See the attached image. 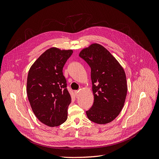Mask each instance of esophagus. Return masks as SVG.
<instances>
[{
    "instance_id": "1",
    "label": "esophagus",
    "mask_w": 159,
    "mask_h": 159,
    "mask_svg": "<svg viewBox=\"0 0 159 159\" xmlns=\"http://www.w3.org/2000/svg\"><path fill=\"white\" fill-rule=\"evenodd\" d=\"M75 96L76 98L78 97L79 96V91H75Z\"/></svg>"
}]
</instances>
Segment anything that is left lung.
Masks as SVG:
<instances>
[{
    "label": "left lung",
    "mask_w": 159,
    "mask_h": 159,
    "mask_svg": "<svg viewBox=\"0 0 159 159\" xmlns=\"http://www.w3.org/2000/svg\"><path fill=\"white\" fill-rule=\"evenodd\" d=\"M79 56L91 68L94 102L86 115L98 124L110 123L124 106L127 93L125 71L116 58L99 44L84 48Z\"/></svg>",
    "instance_id": "8db88e82"
}]
</instances>
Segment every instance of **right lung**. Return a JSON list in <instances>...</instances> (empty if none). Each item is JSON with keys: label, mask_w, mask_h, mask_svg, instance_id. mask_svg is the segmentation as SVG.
<instances>
[{"label": "right lung", "mask_w": 159, "mask_h": 159, "mask_svg": "<svg viewBox=\"0 0 159 159\" xmlns=\"http://www.w3.org/2000/svg\"><path fill=\"white\" fill-rule=\"evenodd\" d=\"M73 52L72 49L51 48L36 59L28 73L27 94L31 108L41 122L51 127L59 126L68 118L71 98L62 68Z\"/></svg>", "instance_id": "obj_1"}]
</instances>
